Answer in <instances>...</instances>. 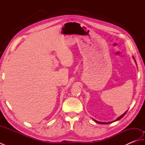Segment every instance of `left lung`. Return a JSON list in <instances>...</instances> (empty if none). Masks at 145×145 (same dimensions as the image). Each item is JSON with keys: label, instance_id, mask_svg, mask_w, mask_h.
Masks as SVG:
<instances>
[{"label": "left lung", "instance_id": "left-lung-1", "mask_svg": "<svg viewBox=\"0 0 145 145\" xmlns=\"http://www.w3.org/2000/svg\"><path fill=\"white\" fill-rule=\"evenodd\" d=\"M133 58H134V57H133ZM135 62H136V61H135ZM127 112H126L125 113H123V115H121V116H119L118 118H117L116 120H115V121H118V120H120L121 119V118H123V117L124 116H125V115L126 113H127ZM94 121H95V122H97V123H99V124H109V123H113V121H112V122H107V123H105V122H100V121H97V120H94V119H93Z\"/></svg>", "mask_w": 145, "mask_h": 145}]
</instances>
